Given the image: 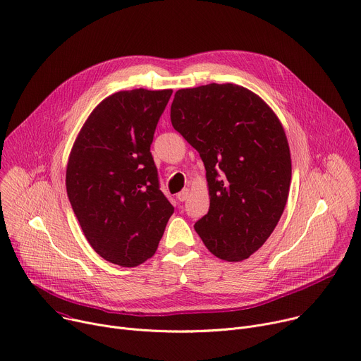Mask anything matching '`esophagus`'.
<instances>
[{
  "instance_id": "1",
  "label": "esophagus",
  "mask_w": 361,
  "mask_h": 361,
  "mask_svg": "<svg viewBox=\"0 0 361 361\" xmlns=\"http://www.w3.org/2000/svg\"><path fill=\"white\" fill-rule=\"evenodd\" d=\"M188 194H190V190H188V188L181 190V191L177 194V200H178V202H185V200L188 199Z\"/></svg>"
}]
</instances>
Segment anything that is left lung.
<instances>
[{
	"mask_svg": "<svg viewBox=\"0 0 361 361\" xmlns=\"http://www.w3.org/2000/svg\"><path fill=\"white\" fill-rule=\"evenodd\" d=\"M171 123L200 154L210 207L194 228L228 262L247 259L276 227L289 192L285 130L257 94L233 83L180 89Z\"/></svg>",
	"mask_w": 361,
	"mask_h": 361,
	"instance_id": "1",
	"label": "left lung"
}]
</instances>
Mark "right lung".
<instances>
[{
	"label": "right lung",
	"instance_id": "add662e5",
	"mask_svg": "<svg viewBox=\"0 0 361 361\" xmlns=\"http://www.w3.org/2000/svg\"><path fill=\"white\" fill-rule=\"evenodd\" d=\"M173 90L116 92L89 115L72 148L66 188L97 255L133 268L151 257L174 207L149 151Z\"/></svg>",
	"mask_w": 361,
	"mask_h": 361
}]
</instances>
